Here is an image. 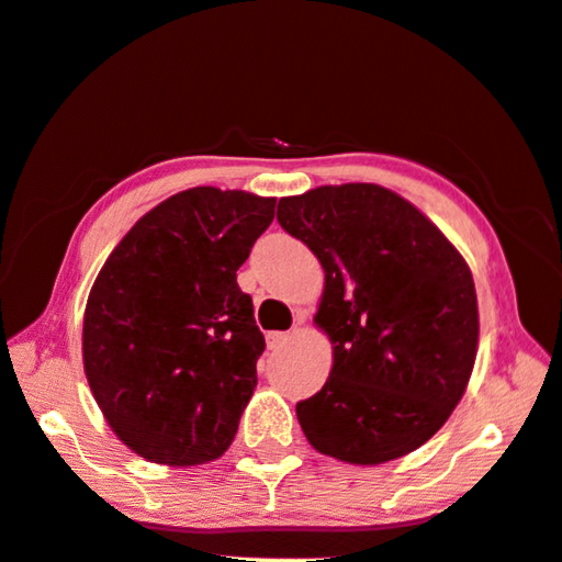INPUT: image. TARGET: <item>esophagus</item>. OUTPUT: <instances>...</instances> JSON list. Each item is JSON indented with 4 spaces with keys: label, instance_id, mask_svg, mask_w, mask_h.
<instances>
[{
    "label": "esophagus",
    "instance_id": "obj_1",
    "mask_svg": "<svg viewBox=\"0 0 562 562\" xmlns=\"http://www.w3.org/2000/svg\"><path fill=\"white\" fill-rule=\"evenodd\" d=\"M290 333H267V347L270 350H280V347L288 345Z\"/></svg>",
    "mask_w": 562,
    "mask_h": 562
}]
</instances>
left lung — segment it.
Returning a JSON list of instances; mask_svg holds the SVG:
<instances>
[{
    "instance_id": "1",
    "label": "left lung",
    "mask_w": 562,
    "mask_h": 562,
    "mask_svg": "<svg viewBox=\"0 0 562 562\" xmlns=\"http://www.w3.org/2000/svg\"><path fill=\"white\" fill-rule=\"evenodd\" d=\"M284 233L325 270L315 323L333 372L297 403L323 456L380 465L432 438L465 393L477 352L470 267L420 210L380 184H325L278 204Z\"/></svg>"
}]
</instances>
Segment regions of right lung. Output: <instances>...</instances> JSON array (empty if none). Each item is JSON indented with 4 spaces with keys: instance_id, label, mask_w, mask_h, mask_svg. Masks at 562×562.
<instances>
[{
    "instance_id": "add662e5",
    "label": "right lung",
    "mask_w": 562,
    "mask_h": 562,
    "mask_svg": "<svg viewBox=\"0 0 562 562\" xmlns=\"http://www.w3.org/2000/svg\"><path fill=\"white\" fill-rule=\"evenodd\" d=\"M272 217V198L192 187L149 210L97 274L87 382L137 456L202 465L235 440L265 352L237 270Z\"/></svg>"
}]
</instances>
